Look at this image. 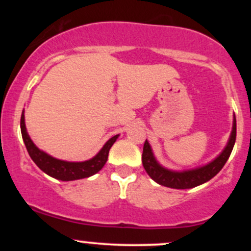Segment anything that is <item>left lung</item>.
I'll use <instances>...</instances> for the list:
<instances>
[{"label": "left lung", "mask_w": 251, "mask_h": 251, "mask_svg": "<svg viewBox=\"0 0 251 251\" xmlns=\"http://www.w3.org/2000/svg\"><path fill=\"white\" fill-rule=\"evenodd\" d=\"M236 140V118L234 117V123H232V131L230 134L229 142L223 151L217 158H215L212 162L206 165L200 166L192 170H185V171H172V170L165 169L160 165L154 158L153 152H152L151 146L148 140H145L143 149L142 162L144 169L148 172V175L154 181H157L160 185L166 186V188L172 189H191L195 186L201 185V184L206 183V181L214 178L218 172L221 171L224 164L229 159L231 154L232 149H234Z\"/></svg>", "instance_id": "8db88e82"}]
</instances>
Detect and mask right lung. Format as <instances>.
<instances>
[{
  "instance_id": "right-lung-1",
  "label": "right lung",
  "mask_w": 251,
  "mask_h": 251,
  "mask_svg": "<svg viewBox=\"0 0 251 251\" xmlns=\"http://www.w3.org/2000/svg\"><path fill=\"white\" fill-rule=\"evenodd\" d=\"M20 125H21V133L22 138H24L25 145L27 148L28 153H29L33 162L45 174L55 178V179L63 181L82 179V178L91 177V176L99 172L103 168L106 162H107L109 149L112 148V145L116 143L118 137H119V134H117L114 137H112L109 140H107L105 145L102 146V149L93 158H91V159L85 160V162H66V160L56 159V158L47 154L46 152L41 151L33 143L29 134H28L27 128H25V111L22 112Z\"/></svg>"
}]
</instances>
